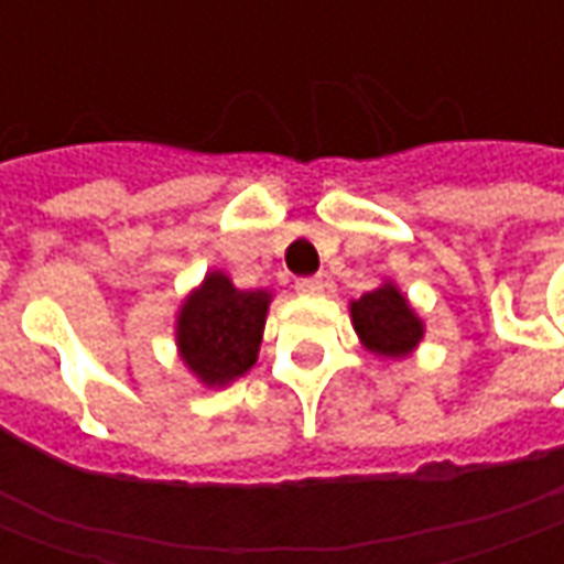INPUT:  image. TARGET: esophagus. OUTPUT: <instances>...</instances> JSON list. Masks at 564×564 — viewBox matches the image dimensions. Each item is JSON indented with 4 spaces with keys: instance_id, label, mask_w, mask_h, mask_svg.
Here are the masks:
<instances>
[{
    "instance_id": "1",
    "label": "esophagus",
    "mask_w": 564,
    "mask_h": 564,
    "mask_svg": "<svg viewBox=\"0 0 564 564\" xmlns=\"http://www.w3.org/2000/svg\"><path fill=\"white\" fill-rule=\"evenodd\" d=\"M295 290L305 295L323 293V278H319V274H314V278H299V281H295Z\"/></svg>"
}]
</instances>
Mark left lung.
Here are the masks:
<instances>
[{
    "label": "left lung",
    "instance_id": "8db88e82",
    "mask_svg": "<svg viewBox=\"0 0 564 564\" xmlns=\"http://www.w3.org/2000/svg\"><path fill=\"white\" fill-rule=\"evenodd\" d=\"M354 326L368 350H378L380 356H404L411 354L416 341L423 338V326L408 307L402 293L395 286L371 290L350 307Z\"/></svg>",
    "mask_w": 564,
    "mask_h": 564
}]
</instances>
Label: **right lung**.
Returning a JSON list of instances; mask_svg holds the SVG:
<instances>
[{"label":"right lung","instance_id":"right-lung-1","mask_svg":"<svg viewBox=\"0 0 564 564\" xmlns=\"http://www.w3.org/2000/svg\"><path fill=\"white\" fill-rule=\"evenodd\" d=\"M269 299L265 290H235L226 274L205 278L177 319L186 366L210 387L241 378L257 362Z\"/></svg>","mask_w":564,"mask_h":564}]
</instances>
